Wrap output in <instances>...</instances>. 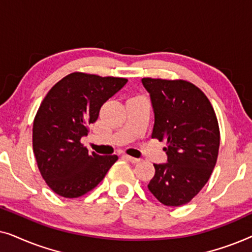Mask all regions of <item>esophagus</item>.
<instances>
[{"label":"esophagus","instance_id":"esophagus-1","mask_svg":"<svg viewBox=\"0 0 252 252\" xmlns=\"http://www.w3.org/2000/svg\"><path fill=\"white\" fill-rule=\"evenodd\" d=\"M123 157L125 158L126 160H128V161H130V163H133V164H136V163H139V161H140L139 158H134V157H130V156H128V155H124Z\"/></svg>","mask_w":252,"mask_h":252}]
</instances>
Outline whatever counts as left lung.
Listing matches in <instances>:
<instances>
[{
  "label": "left lung",
  "mask_w": 252,
  "mask_h": 252,
  "mask_svg": "<svg viewBox=\"0 0 252 252\" xmlns=\"http://www.w3.org/2000/svg\"><path fill=\"white\" fill-rule=\"evenodd\" d=\"M155 113L153 139L167 140V163L154 164L148 188L160 203L190 202L210 179L218 158L220 134L215 110L195 85L143 78Z\"/></svg>",
  "instance_id": "8db88e82"
}]
</instances>
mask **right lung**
I'll return each instance as SVG.
<instances>
[{"instance_id": "1", "label": "right lung", "mask_w": 252, "mask_h": 252, "mask_svg": "<svg viewBox=\"0 0 252 252\" xmlns=\"http://www.w3.org/2000/svg\"><path fill=\"white\" fill-rule=\"evenodd\" d=\"M127 79L74 72L58 81L41 103L33 123V151L40 173L53 191L75 198L91 191L116 163V155L88 154L80 142L101 106Z\"/></svg>"}]
</instances>
